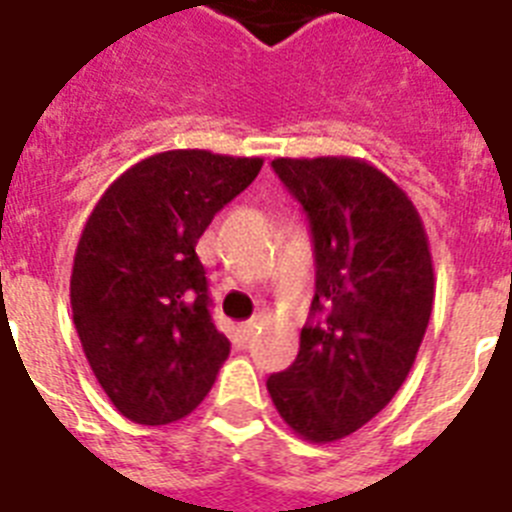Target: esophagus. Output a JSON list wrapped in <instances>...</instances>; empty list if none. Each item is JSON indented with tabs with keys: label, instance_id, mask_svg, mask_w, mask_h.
I'll return each mask as SVG.
<instances>
[{
	"label": "esophagus",
	"instance_id": "1",
	"mask_svg": "<svg viewBox=\"0 0 512 512\" xmlns=\"http://www.w3.org/2000/svg\"><path fill=\"white\" fill-rule=\"evenodd\" d=\"M256 328H259V323H256V320H248V323H243L238 330H241V336L248 341V338H253V333H256Z\"/></svg>",
	"mask_w": 512,
	"mask_h": 512
}]
</instances>
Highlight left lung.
Wrapping results in <instances>:
<instances>
[{
	"label": "left lung",
	"mask_w": 512,
	"mask_h": 512,
	"mask_svg": "<svg viewBox=\"0 0 512 512\" xmlns=\"http://www.w3.org/2000/svg\"><path fill=\"white\" fill-rule=\"evenodd\" d=\"M271 166L310 217L318 320L266 390L297 436L333 443L369 423L413 369L436 292L431 243L405 189L364 158Z\"/></svg>",
	"instance_id": "8db88e82"
}]
</instances>
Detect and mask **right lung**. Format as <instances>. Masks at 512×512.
I'll return each mask as SVG.
<instances>
[{
    "mask_svg": "<svg viewBox=\"0 0 512 512\" xmlns=\"http://www.w3.org/2000/svg\"><path fill=\"white\" fill-rule=\"evenodd\" d=\"M261 166V156L202 148L153 153L122 171L87 217L71 312L99 387L133 423L187 418L228 359L194 246Z\"/></svg>",
    "mask_w": 512,
    "mask_h": 512,
    "instance_id": "1",
    "label": "right lung"
}]
</instances>
